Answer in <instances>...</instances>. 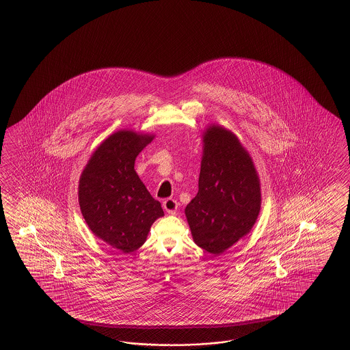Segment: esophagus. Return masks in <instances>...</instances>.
<instances>
[{
  "label": "esophagus",
  "instance_id": "obj_1",
  "mask_svg": "<svg viewBox=\"0 0 350 350\" xmlns=\"http://www.w3.org/2000/svg\"><path fill=\"white\" fill-rule=\"evenodd\" d=\"M163 208L168 214H176L178 209V204L174 199H167L163 202Z\"/></svg>",
  "mask_w": 350,
  "mask_h": 350
}]
</instances>
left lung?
Instances as JSON below:
<instances>
[{
  "label": "left lung",
  "mask_w": 350,
  "mask_h": 350,
  "mask_svg": "<svg viewBox=\"0 0 350 350\" xmlns=\"http://www.w3.org/2000/svg\"><path fill=\"white\" fill-rule=\"evenodd\" d=\"M262 205L260 180L237 136L209 124L202 132L198 195L185 214L195 244L219 255L252 231Z\"/></svg>",
  "instance_id": "1"
}]
</instances>
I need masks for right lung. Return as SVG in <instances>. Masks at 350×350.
<instances>
[{
  "mask_svg": "<svg viewBox=\"0 0 350 350\" xmlns=\"http://www.w3.org/2000/svg\"><path fill=\"white\" fill-rule=\"evenodd\" d=\"M155 137L120 129L105 138L85 164L78 200L96 237L128 254L145 244L148 231L164 215L135 170V160Z\"/></svg>",
  "mask_w": 350,
  "mask_h": 350,
  "instance_id": "1",
  "label": "right lung"
}]
</instances>
